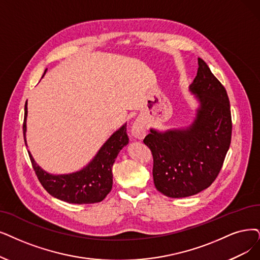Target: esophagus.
Instances as JSON below:
<instances>
[{"mask_svg":"<svg viewBox=\"0 0 260 260\" xmlns=\"http://www.w3.org/2000/svg\"><path fill=\"white\" fill-rule=\"evenodd\" d=\"M131 136L138 140H143L146 136V127L145 122L142 119H137L133 122L131 127Z\"/></svg>","mask_w":260,"mask_h":260,"instance_id":"obj_1","label":"esophagus"}]
</instances>
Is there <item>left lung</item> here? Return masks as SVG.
Segmentation results:
<instances>
[{"label": "left lung", "instance_id": "8db88e82", "mask_svg": "<svg viewBox=\"0 0 260 260\" xmlns=\"http://www.w3.org/2000/svg\"><path fill=\"white\" fill-rule=\"evenodd\" d=\"M199 102L190 126L159 131L144 139L153 157V182L172 199L195 195L219 175L232 141V115L226 89L202 58L189 86Z\"/></svg>", "mask_w": 260, "mask_h": 260}]
</instances>
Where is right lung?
Instances as JSON below:
<instances>
[{"mask_svg":"<svg viewBox=\"0 0 260 260\" xmlns=\"http://www.w3.org/2000/svg\"><path fill=\"white\" fill-rule=\"evenodd\" d=\"M46 72L47 69L45 70V74ZM26 117L27 102L24 107L23 122L24 142L27 146ZM128 143L127 123H123L102 145L95 157L86 166L75 173L60 175L50 174L41 169L34 160L33 155L28 150L27 151L38 180L49 194L69 204H94L105 200V197L112 190V166L119 151L124 146H127Z\"/></svg>","mask_w":260,"mask_h":260,"instance_id":"right-lung-1","label":"right lung"}]
</instances>
